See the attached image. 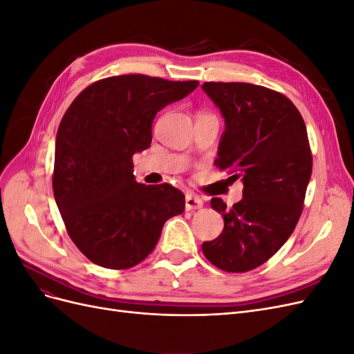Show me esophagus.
<instances>
[{"label": "esophagus", "instance_id": "esophagus-1", "mask_svg": "<svg viewBox=\"0 0 354 354\" xmlns=\"http://www.w3.org/2000/svg\"><path fill=\"white\" fill-rule=\"evenodd\" d=\"M186 209L187 211H194V209H199L203 205V201L195 195V194H186Z\"/></svg>", "mask_w": 354, "mask_h": 354}]
</instances>
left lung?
Returning <instances> with one entry per match:
<instances>
[{
  "instance_id": "obj_1",
  "label": "left lung",
  "mask_w": 354,
  "mask_h": 354,
  "mask_svg": "<svg viewBox=\"0 0 354 354\" xmlns=\"http://www.w3.org/2000/svg\"><path fill=\"white\" fill-rule=\"evenodd\" d=\"M226 121L216 167L243 181V198L227 207L218 238L202 252L218 269L245 273L264 264L291 236L303 212L313 158L301 113L279 91L248 82H203Z\"/></svg>"
}]
</instances>
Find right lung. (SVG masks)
Wrapping results in <instances>:
<instances>
[{
  "mask_svg": "<svg viewBox=\"0 0 354 354\" xmlns=\"http://www.w3.org/2000/svg\"><path fill=\"white\" fill-rule=\"evenodd\" d=\"M198 85L116 75L90 84L63 115L53 192L69 238L94 264L125 270L142 263L164 223L185 211L174 186L137 183L133 155L151 146L155 115Z\"/></svg>",
  "mask_w": 354,
  "mask_h": 354,
  "instance_id": "1",
  "label": "right lung"
}]
</instances>
